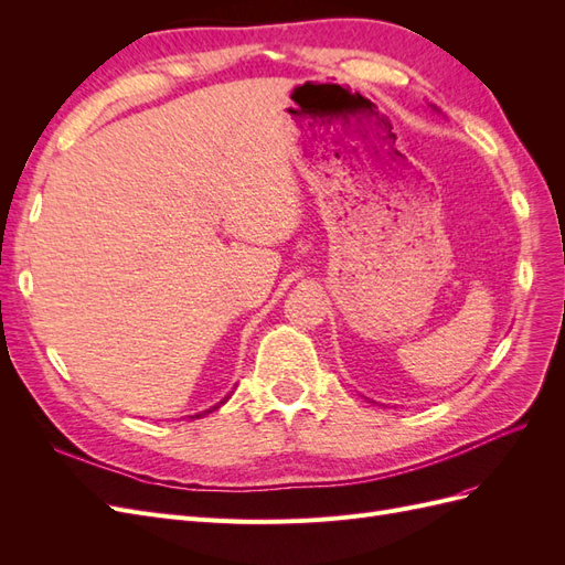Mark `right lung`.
Here are the masks:
<instances>
[{
	"label": "right lung",
	"mask_w": 565,
	"mask_h": 565,
	"mask_svg": "<svg viewBox=\"0 0 565 565\" xmlns=\"http://www.w3.org/2000/svg\"><path fill=\"white\" fill-rule=\"evenodd\" d=\"M221 403H224V401H221ZM221 403H218V405H214V407H210V409H204V413H200V415H195V417H202V415H207V413H212V409L221 407Z\"/></svg>",
	"instance_id": "right-lung-1"
}]
</instances>
